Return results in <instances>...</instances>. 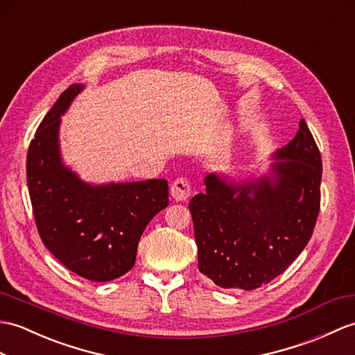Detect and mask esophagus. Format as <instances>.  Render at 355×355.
I'll list each match as a JSON object with an SVG mask.
<instances>
[{
  "instance_id": "esophagus-1",
  "label": "esophagus",
  "mask_w": 355,
  "mask_h": 355,
  "mask_svg": "<svg viewBox=\"0 0 355 355\" xmlns=\"http://www.w3.org/2000/svg\"><path fill=\"white\" fill-rule=\"evenodd\" d=\"M191 195V184L186 178H177L171 186V196L175 201H186Z\"/></svg>"
}]
</instances>
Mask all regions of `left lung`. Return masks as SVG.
Wrapping results in <instances>:
<instances>
[{
  "label": "left lung",
  "instance_id": "8db88e82",
  "mask_svg": "<svg viewBox=\"0 0 355 355\" xmlns=\"http://www.w3.org/2000/svg\"><path fill=\"white\" fill-rule=\"evenodd\" d=\"M265 172H211L189 202L198 269L224 289L254 291L306 248L320 204L322 159L307 123L270 154Z\"/></svg>",
  "mask_w": 355,
  "mask_h": 355
}]
</instances>
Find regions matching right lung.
<instances>
[{
  "label": "right lung",
  "instance_id": "add662e5",
  "mask_svg": "<svg viewBox=\"0 0 355 355\" xmlns=\"http://www.w3.org/2000/svg\"><path fill=\"white\" fill-rule=\"evenodd\" d=\"M85 85L59 96L33 137L27 184L37 232L54 257L90 282H112L135 266L144 230L168 207L163 178L127 183L81 180L60 150L62 116Z\"/></svg>",
  "mask_w": 355,
  "mask_h": 355
}]
</instances>
